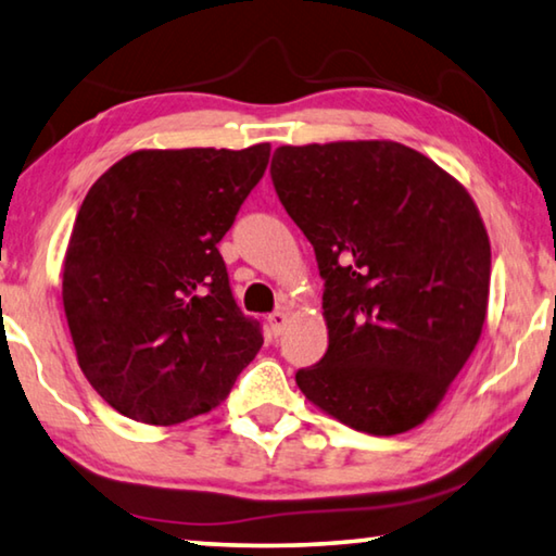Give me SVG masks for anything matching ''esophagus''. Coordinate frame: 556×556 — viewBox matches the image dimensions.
Wrapping results in <instances>:
<instances>
[{"label": "esophagus", "instance_id": "34e87169", "mask_svg": "<svg viewBox=\"0 0 556 556\" xmlns=\"http://www.w3.org/2000/svg\"><path fill=\"white\" fill-rule=\"evenodd\" d=\"M286 323H288V313H286V311H276V313H270V315H268V327H270V332H273V334H280V332H283Z\"/></svg>", "mask_w": 556, "mask_h": 556}]
</instances>
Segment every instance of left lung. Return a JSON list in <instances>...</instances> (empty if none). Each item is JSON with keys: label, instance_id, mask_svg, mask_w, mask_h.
Instances as JSON below:
<instances>
[{"label": "left lung", "instance_id": "1", "mask_svg": "<svg viewBox=\"0 0 556 556\" xmlns=\"http://www.w3.org/2000/svg\"><path fill=\"white\" fill-rule=\"evenodd\" d=\"M270 177L325 278V357L305 399L354 431H412L483 334L490 239L468 189L391 140L283 144Z\"/></svg>", "mask_w": 556, "mask_h": 556}]
</instances>
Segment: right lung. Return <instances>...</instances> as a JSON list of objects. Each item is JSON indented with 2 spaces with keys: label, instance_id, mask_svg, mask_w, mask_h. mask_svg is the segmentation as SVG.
<instances>
[{
  "label": "right lung",
  "instance_id": "obj_1",
  "mask_svg": "<svg viewBox=\"0 0 556 556\" xmlns=\"http://www.w3.org/2000/svg\"><path fill=\"white\" fill-rule=\"evenodd\" d=\"M245 150H138L88 189L63 258L78 367L115 412L175 426L229 396L263 334L216 243L268 167Z\"/></svg>",
  "mask_w": 556,
  "mask_h": 556
}]
</instances>
